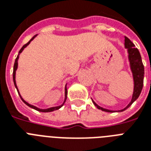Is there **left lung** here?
I'll use <instances>...</instances> for the list:
<instances>
[{
    "label": "left lung",
    "mask_w": 151,
    "mask_h": 151,
    "mask_svg": "<svg viewBox=\"0 0 151 151\" xmlns=\"http://www.w3.org/2000/svg\"><path fill=\"white\" fill-rule=\"evenodd\" d=\"M124 46L128 49V52H129V62H130V66H131L134 79V91L131 102L123 110H118L119 112H122V111L126 110L127 108H129L136 99H138V97L139 96L141 93V91L143 89V78H144V66H143L140 53H139V50L135 47L134 44L127 37H124ZM92 102L94 103V105L99 110H102L103 111H106V112H114V110H110L101 107V106L97 105L93 100H92Z\"/></svg>",
    "instance_id": "1"
}]
</instances>
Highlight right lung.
Instances as JSON below:
<instances>
[{
	"label": "right lung",
	"mask_w": 151,
	"mask_h": 151,
	"mask_svg": "<svg viewBox=\"0 0 151 151\" xmlns=\"http://www.w3.org/2000/svg\"><path fill=\"white\" fill-rule=\"evenodd\" d=\"M36 36H37V35H35V36L33 37H32V38H31V40H30V41H29V42H28V43H27V44H26V45H24L22 46V48H21V49H20V50H19V55H18L17 57H16V59H15V64H14V68H13V81H14V85H15V88H16V89H17L18 93H19V95L20 98H21V99H22V102H23V103H26V104H27V105L28 106L33 108V109L37 110V111H40V112H52V111H54V110H59V108H61L62 106H63L64 103L66 102V96H67V89H66V88H65V99H64L63 103V104H62L61 106H55V107L48 108V109H39V108L36 107L35 106L30 105L29 103H27V102H26V101H25L24 99H22V96H20L19 92V90H18L17 85H16V83H15V71H16V70H17V67H18V59H19V55L20 53H21V52H22V50H23V49H24V48H26V47H27V46L28 45H29V43H30V41H31L32 40H34V37H36Z\"/></svg>",
	"instance_id": "add662e5"
}]
</instances>
